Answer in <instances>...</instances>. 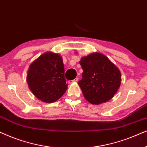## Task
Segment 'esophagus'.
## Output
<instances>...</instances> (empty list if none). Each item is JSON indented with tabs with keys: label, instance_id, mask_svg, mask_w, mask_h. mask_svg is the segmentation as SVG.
Wrapping results in <instances>:
<instances>
[{
	"label": "esophagus",
	"instance_id": "obj_1",
	"mask_svg": "<svg viewBox=\"0 0 147 147\" xmlns=\"http://www.w3.org/2000/svg\"><path fill=\"white\" fill-rule=\"evenodd\" d=\"M78 81V78H76L74 80H71V81H69V83H71V82H77Z\"/></svg>",
	"mask_w": 147,
	"mask_h": 147
}]
</instances>
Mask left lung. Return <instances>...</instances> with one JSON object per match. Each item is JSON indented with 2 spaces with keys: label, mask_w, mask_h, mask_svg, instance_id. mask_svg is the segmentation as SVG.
Here are the masks:
<instances>
[{
  "label": "left lung",
  "mask_w": 147,
  "mask_h": 147,
  "mask_svg": "<svg viewBox=\"0 0 147 147\" xmlns=\"http://www.w3.org/2000/svg\"><path fill=\"white\" fill-rule=\"evenodd\" d=\"M83 73L78 84L84 97L90 103L99 104L108 101L118 91L121 74L103 54L92 53L80 61Z\"/></svg>",
  "instance_id": "left-lung-1"
}]
</instances>
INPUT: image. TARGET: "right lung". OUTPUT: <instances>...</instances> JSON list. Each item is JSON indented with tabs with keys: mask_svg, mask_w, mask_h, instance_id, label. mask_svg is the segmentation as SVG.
<instances>
[{
	"mask_svg": "<svg viewBox=\"0 0 147 147\" xmlns=\"http://www.w3.org/2000/svg\"><path fill=\"white\" fill-rule=\"evenodd\" d=\"M27 80L38 99L47 103L57 101L67 86L62 57L51 52L43 54L29 66Z\"/></svg>",
	"mask_w": 147,
	"mask_h": 147,
	"instance_id": "add662e5",
	"label": "right lung"
}]
</instances>
